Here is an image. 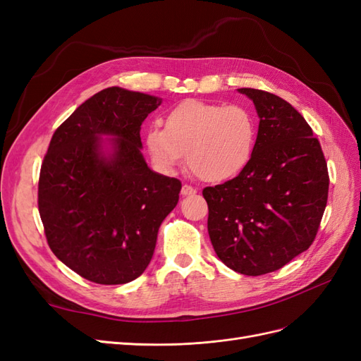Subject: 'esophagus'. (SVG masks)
I'll use <instances>...</instances> for the list:
<instances>
[{
  "instance_id": "34e87169",
  "label": "esophagus",
  "mask_w": 361,
  "mask_h": 361,
  "mask_svg": "<svg viewBox=\"0 0 361 361\" xmlns=\"http://www.w3.org/2000/svg\"><path fill=\"white\" fill-rule=\"evenodd\" d=\"M197 193V189L189 186V184H184V186L181 188V195L183 197H190V195H195Z\"/></svg>"
}]
</instances>
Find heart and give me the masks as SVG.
I'll return each instance as SVG.
<instances>
[{"instance_id": "heart-1", "label": "heart", "mask_w": 361, "mask_h": 361, "mask_svg": "<svg viewBox=\"0 0 361 361\" xmlns=\"http://www.w3.org/2000/svg\"><path fill=\"white\" fill-rule=\"evenodd\" d=\"M145 143L152 161L172 172L184 161L207 183H228L242 175L257 145V122L240 106L186 99L164 116V128L151 126Z\"/></svg>"}]
</instances>
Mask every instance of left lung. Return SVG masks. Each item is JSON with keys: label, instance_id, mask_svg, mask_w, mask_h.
Listing matches in <instances>:
<instances>
[{"label": "left lung", "instance_id": "obj_1", "mask_svg": "<svg viewBox=\"0 0 361 361\" xmlns=\"http://www.w3.org/2000/svg\"><path fill=\"white\" fill-rule=\"evenodd\" d=\"M259 115V133L246 171L205 188L213 248L230 269L264 275L307 251L328 198L321 143L296 109L269 92L242 87Z\"/></svg>", "mask_w": 361, "mask_h": 361}]
</instances>
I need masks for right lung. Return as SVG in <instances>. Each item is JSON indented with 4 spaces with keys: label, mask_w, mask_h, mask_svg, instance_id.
<instances>
[{
    "label": "right lung",
    "mask_w": 361,
    "mask_h": 361,
    "mask_svg": "<svg viewBox=\"0 0 361 361\" xmlns=\"http://www.w3.org/2000/svg\"><path fill=\"white\" fill-rule=\"evenodd\" d=\"M161 98L118 86L61 123L40 168L37 204L51 251L98 284H126L147 269L181 183L154 172L140 126ZM109 137V140H102Z\"/></svg>",
    "instance_id": "add662e5"
}]
</instances>
